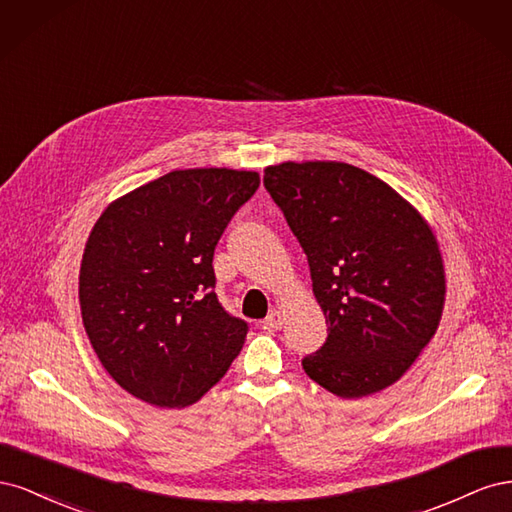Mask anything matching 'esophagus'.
<instances>
[{
	"label": "esophagus",
	"mask_w": 512,
	"mask_h": 512,
	"mask_svg": "<svg viewBox=\"0 0 512 512\" xmlns=\"http://www.w3.org/2000/svg\"><path fill=\"white\" fill-rule=\"evenodd\" d=\"M282 324H284L282 312H277V309H273V312L265 320H262V329L277 331V329H282Z\"/></svg>",
	"instance_id": "34e87169"
}]
</instances>
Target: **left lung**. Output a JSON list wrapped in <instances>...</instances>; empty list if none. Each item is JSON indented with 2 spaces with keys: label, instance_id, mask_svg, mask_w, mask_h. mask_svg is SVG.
Masks as SVG:
<instances>
[{
  "label": "left lung",
  "instance_id": "obj_1",
  "mask_svg": "<svg viewBox=\"0 0 512 512\" xmlns=\"http://www.w3.org/2000/svg\"><path fill=\"white\" fill-rule=\"evenodd\" d=\"M265 188L299 239L329 337L303 359L329 393L374 395L436 335L444 265L436 237L389 183L344 162H282Z\"/></svg>",
  "mask_w": 512,
  "mask_h": 512
}]
</instances>
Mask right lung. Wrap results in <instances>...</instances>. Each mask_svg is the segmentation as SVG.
<instances>
[{
    "instance_id": "obj_1",
    "label": "right lung",
    "mask_w": 512,
    "mask_h": 512,
    "mask_svg": "<svg viewBox=\"0 0 512 512\" xmlns=\"http://www.w3.org/2000/svg\"><path fill=\"white\" fill-rule=\"evenodd\" d=\"M258 185L254 170H173L100 215L81 262V314L100 363L130 395L185 408L237 359L247 322L218 301L213 252Z\"/></svg>"
}]
</instances>
